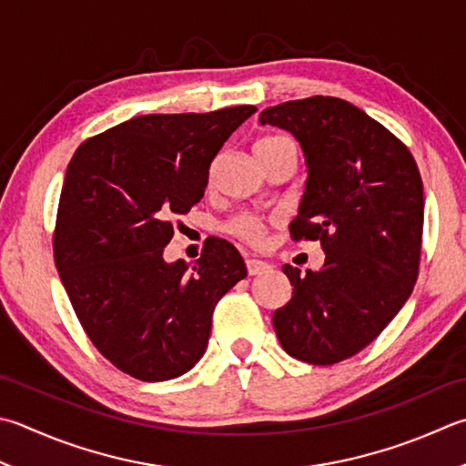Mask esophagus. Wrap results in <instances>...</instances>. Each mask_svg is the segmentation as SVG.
Here are the masks:
<instances>
[{
	"label": "esophagus",
	"instance_id": "1",
	"mask_svg": "<svg viewBox=\"0 0 466 466\" xmlns=\"http://www.w3.org/2000/svg\"><path fill=\"white\" fill-rule=\"evenodd\" d=\"M246 268H248V275L250 277H260V275H267L270 270V267L264 260L258 258H248L246 260Z\"/></svg>",
	"mask_w": 466,
	"mask_h": 466
}]
</instances>
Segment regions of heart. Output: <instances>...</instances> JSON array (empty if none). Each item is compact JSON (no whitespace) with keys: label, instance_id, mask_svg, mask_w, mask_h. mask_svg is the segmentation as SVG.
Here are the masks:
<instances>
[{"label":"heart","instance_id":"1","mask_svg":"<svg viewBox=\"0 0 466 466\" xmlns=\"http://www.w3.org/2000/svg\"><path fill=\"white\" fill-rule=\"evenodd\" d=\"M280 145H293V143H290L287 137H280V135L262 137V139L254 143V155L277 149ZM267 228H268V222L264 220V218L254 216V214H242V216H236L234 220L226 226V230L232 236H236V238H240L252 246H258L264 240Z\"/></svg>","mask_w":466,"mask_h":466}]
</instances>
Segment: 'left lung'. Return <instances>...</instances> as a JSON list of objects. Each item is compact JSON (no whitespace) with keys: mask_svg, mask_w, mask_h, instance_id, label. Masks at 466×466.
<instances>
[{"mask_svg":"<svg viewBox=\"0 0 466 466\" xmlns=\"http://www.w3.org/2000/svg\"><path fill=\"white\" fill-rule=\"evenodd\" d=\"M262 125L297 137L307 186L293 240H319L321 270L285 264L293 297L272 315L295 360L333 366L386 329L412 295L420 268L424 189L412 153L348 100L309 96L268 106Z\"/></svg>","mask_w":466,"mask_h":466,"instance_id":"obj_1","label":"left lung"}]
</instances>
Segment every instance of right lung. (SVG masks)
<instances>
[{
    "mask_svg": "<svg viewBox=\"0 0 466 466\" xmlns=\"http://www.w3.org/2000/svg\"><path fill=\"white\" fill-rule=\"evenodd\" d=\"M257 106L141 115L90 137L64 177L54 262L82 329L103 358L166 381L202 358L212 313L246 277L240 252L206 240L191 268L166 262L173 220L204 198L209 166Z\"/></svg>",
    "mask_w": 466,
    "mask_h": 466,
    "instance_id": "obj_1",
    "label": "right lung"
}]
</instances>
